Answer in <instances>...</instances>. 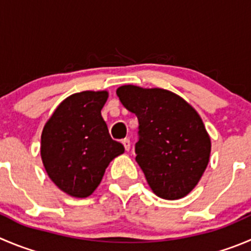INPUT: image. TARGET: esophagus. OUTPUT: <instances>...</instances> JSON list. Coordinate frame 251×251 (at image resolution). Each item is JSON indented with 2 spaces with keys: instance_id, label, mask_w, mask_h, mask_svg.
Listing matches in <instances>:
<instances>
[{
  "instance_id": "esophagus-1",
  "label": "esophagus",
  "mask_w": 251,
  "mask_h": 251,
  "mask_svg": "<svg viewBox=\"0 0 251 251\" xmlns=\"http://www.w3.org/2000/svg\"><path fill=\"white\" fill-rule=\"evenodd\" d=\"M122 144L124 145V149L127 150V151L130 149V140L127 139V138H126V139L122 140Z\"/></svg>"
}]
</instances>
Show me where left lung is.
I'll return each mask as SVG.
<instances>
[{"label": "left lung", "instance_id": "left-lung-1", "mask_svg": "<svg viewBox=\"0 0 251 251\" xmlns=\"http://www.w3.org/2000/svg\"><path fill=\"white\" fill-rule=\"evenodd\" d=\"M122 104L139 122L135 160L150 188L161 199H182L208 165L211 139L199 113L163 88L126 85L117 90Z\"/></svg>", "mask_w": 251, "mask_h": 251}]
</instances>
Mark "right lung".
<instances>
[{
  "mask_svg": "<svg viewBox=\"0 0 251 251\" xmlns=\"http://www.w3.org/2000/svg\"><path fill=\"white\" fill-rule=\"evenodd\" d=\"M106 91H83L64 100L42 133L43 164L51 181L68 195L83 199L101 182L107 166L124 147L111 138L101 109Z\"/></svg>",
  "mask_w": 251,
  "mask_h": 251,
  "instance_id": "add662e5",
  "label": "right lung"
}]
</instances>
